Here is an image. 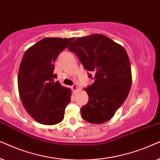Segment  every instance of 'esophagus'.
Returning <instances> with one entry per match:
<instances>
[{
  "label": "esophagus",
  "instance_id": "esophagus-1",
  "mask_svg": "<svg viewBox=\"0 0 160 160\" xmlns=\"http://www.w3.org/2000/svg\"><path fill=\"white\" fill-rule=\"evenodd\" d=\"M71 88L72 89V91H74V92H75L76 91L78 90V85H77V84H74L73 86L71 87Z\"/></svg>",
  "mask_w": 160,
  "mask_h": 160
}]
</instances>
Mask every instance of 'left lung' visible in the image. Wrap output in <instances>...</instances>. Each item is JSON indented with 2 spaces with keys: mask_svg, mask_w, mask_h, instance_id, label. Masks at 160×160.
Returning a JSON list of instances; mask_svg holds the SVG:
<instances>
[{
  "mask_svg": "<svg viewBox=\"0 0 160 160\" xmlns=\"http://www.w3.org/2000/svg\"><path fill=\"white\" fill-rule=\"evenodd\" d=\"M68 49L90 72L88 78L94 80L85 89L89 99L80 108L82 118L92 123L109 121L131 88V66L126 50L102 34L76 39Z\"/></svg>",
  "mask_w": 160,
  "mask_h": 160,
  "instance_id": "left-lung-1",
  "label": "left lung"
}]
</instances>
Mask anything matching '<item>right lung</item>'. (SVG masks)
<instances>
[{"instance_id":"1","label":"right lung","mask_w":160,"mask_h":160,"mask_svg":"<svg viewBox=\"0 0 160 160\" xmlns=\"http://www.w3.org/2000/svg\"><path fill=\"white\" fill-rule=\"evenodd\" d=\"M74 38H44L28 49L18 73L21 101L30 116L38 123L53 125L64 118L71 102V90L63 87L54 74V62Z\"/></svg>"}]
</instances>
